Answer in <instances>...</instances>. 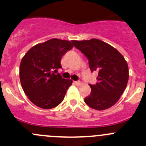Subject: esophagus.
<instances>
[{
	"label": "esophagus",
	"instance_id": "esophagus-1",
	"mask_svg": "<svg viewBox=\"0 0 146 146\" xmlns=\"http://www.w3.org/2000/svg\"><path fill=\"white\" fill-rule=\"evenodd\" d=\"M73 84L77 86H79L81 84V82L80 81H73Z\"/></svg>",
	"mask_w": 146,
	"mask_h": 146
}]
</instances>
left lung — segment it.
<instances>
[{
    "mask_svg": "<svg viewBox=\"0 0 146 146\" xmlns=\"http://www.w3.org/2000/svg\"><path fill=\"white\" fill-rule=\"evenodd\" d=\"M73 45L88 59L92 72L98 73L97 82L85 102L98 110L108 109L119 100L129 80L127 63L119 52L109 44L96 38L89 40H72Z\"/></svg>",
    "mask_w": 146,
    "mask_h": 146,
    "instance_id": "1",
    "label": "left lung"
}]
</instances>
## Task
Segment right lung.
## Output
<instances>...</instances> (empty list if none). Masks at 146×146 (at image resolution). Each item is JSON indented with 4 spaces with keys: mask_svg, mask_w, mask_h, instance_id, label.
<instances>
[{
    "mask_svg": "<svg viewBox=\"0 0 146 146\" xmlns=\"http://www.w3.org/2000/svg\"><path fill=\"white\" fill-rule=\"evenodd\" d=\"M73 47L70 41L53 38L33 46L22 58L19 66L21 87L37 106L50 109L64 100L73 81L55 73L62 68L63 55Z\"/></svg>",
    "mask_w": 146,
    "mask_h": 146,
    "instance_id": "1",
    "label": "right lung"
}]
</instances>
